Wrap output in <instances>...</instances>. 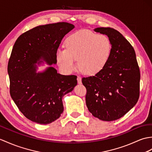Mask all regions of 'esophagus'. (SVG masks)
Listing matches in <instances>:
<instances>
[{
    "label": "esophagus",
    "mask_w": 152,
    "mask_h": 152,
    "mask_svg": "<svg viewBox=\"0 0 152 152\" xmlns=\"http://www.w3.org/2000/svg\"><path fill=\"white\" fill-rule=\"evenodd\" d=\"M77 83H78L79 84L82 83V77H81L80 76L77 77Z\"/></svg>",
    "instance_id": "esophagus-1"
}]
</instances>
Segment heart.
I'll return each mask as SVG.
<instances>
[{
  "instance_id": "b5f03b06",
  "label": "heart",
  "mask_w": 152,
  "mask_h": 152,
  "mask_svg": "<svg viewBox=\"0 0 152 152\" xmlns=\"http://www.w3.org/2000/svg\"><path fill=\"white\" fill-rule=\"evenodd\" d=\"M65 48H58L56 58L60 67L66 72L76 69V61L81 71L86 75L99 72L107 62L111 43L104 34L80 30L65 40Z\"/></svg>"
}]
</instances>
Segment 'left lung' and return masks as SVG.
<instances>
[{
    "instance_id": "obj_1",
    "label": "left lung",
    "mask_w": 152,
    "mask_h": 152,
    "mask_svg": "<svg viewBox=\"0 0 152 152\" xmlns=\"http://www.w3.org/2000/svg\"><path fill=\"white\" fill-rule=\"evenodd\" d=\"M111 43L106 64L94 76L82 77L86 105L92 115L104 121H113L134 107L140 95V74L134 48L112 28H97Z\"/></svg>"
}]
</instances>
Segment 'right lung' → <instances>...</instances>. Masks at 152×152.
Segmentation results:
<instances>
[{
	"label": "right lung",
	"mask_w": 152,
	"mask_h": 152,
	"mask_svg": "<svg viewBox=\"0 0 152 152\" xmlns=\"http://www.w3.org/2000/svg\"><path fill=\"white\" fill-rule=\"evenodd\" d=\"M74 28L65 22L36 26L21 34L13 45L8 64L10 93L20 111L32 122L47 124L59 118L62 98L77 85L76 75H61L52 66L37 73L34 66L41 57L49 65L56 63L59 44Z\"/></svg>",
	"instance_id": "1"
}]
</instances>
